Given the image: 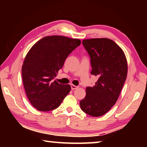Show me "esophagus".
<instances>
[{
    "instance_id": "1",
    "label": "esophagus",
    "mask_w": 147,
    "mask_h": 147,
    "mask_svg": "<svg viewBox=\"0 0 147 147\" xmlns=\"http://www.w3.org/2000/svg\"><path fill=\"white\" fill-rule=\"evenodd\" d=\"M71 87L72 90H74V89H76L78 88V86H74V85H73V84H71Z\"/></svg>"
}]
</instances>
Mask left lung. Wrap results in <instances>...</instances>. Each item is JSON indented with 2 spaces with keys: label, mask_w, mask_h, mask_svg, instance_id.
<instances>
[{
  "label": "left lung",
  "mask_w": 147,
  "mask_h": 147,
  "mask_svg": "<svg viewBox=\"0 0 147 147\" xmlns=\"http://www.w3.org/2000/svg\"><path fill=\"white\" fill-rule=\"evenodd\" d=\"M82 44L91 58V74L98 79L93 87H87L80 105L86 113L100 117L117 100L127 76V61L123 50L111 39H84Z\"/></svg>",
  "instance_id": "8db88e82"
}]
</instances>
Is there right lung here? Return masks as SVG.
I'll return each mask as SVG.
<instances>
[{"mask_svg": "<svg viewBox=\"0 0 147 147\" xmlns=\"http://www.w3.org/2000/svg\"><path fill=\"white\" fill-rule=\"evenodd\" d=\"M81 41L65 36L44 37L30 49L22 66L27 97L41 111L56 109L71 91V86L53 80L64 61Z\"/></svg>", "mask_w": 147, "mask_h": 147, "instance_id": "add662e5", "label": "right lung"}]
</instances>
